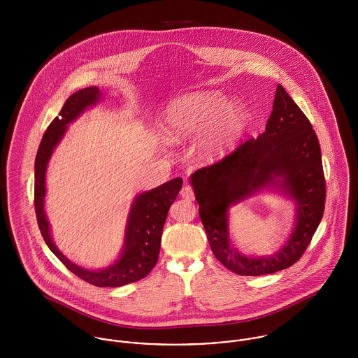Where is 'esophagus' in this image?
Masks as SVG:
<instances>
[{"mask_svg":"<svg viewBox=\"0 0 358 358\" xmlns=\"http://www.w3.org/2000/svg\"><path fill=\"white\" fill-rule=\"evenodd\" d=\"M180 196H182L183 199L189 200V201L194 200V192H193V189H192L189 185H186V186H183V187H182V190H180Z\"/></svg>","mask_w":358,"mask_h":358,"instance_id":"obj_1","label":"esophagus"}]
</instances>
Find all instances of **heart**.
Listing matches in <instances>:
<instances>
[{"label": "heart", "mask_w": 358, "mask_h": 358, "mask_svg": "<svg viewBox=\"0 0 358 358\" xmlns=\"http://www.w3.org/2000/svg\"><path fill=\"white\" fill-rule=\"evenodd\" d=\"M247 125L245 110L227 106L224 96L197 92L171 103L164 114L162 134L168 142L180 143L199 136L196 157L215 162L233 149Z\"/></svg>", "instance_id": "obj_1"}]
</instances>
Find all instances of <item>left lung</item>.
Instances as JSON below:
<instances>
[{"instance_id":"obj_1","label":"left lung","mask_w":358,"mask_h":358,"mask_svg":"<svg viewBox=\"0 0 358 358\" xmlns=\"http://www.w3.org/2000/svg\"><path fill=\"white\" fill-rule=\"evenodd\" d=\"M210 250L240 275H263L295 264L305 254L325 206V178L317 135L305 113L277 85L266 131L192 178ZM274 185L297 201V224L287 244L270 258H248L229 245L227 210L257 189Z\"/></svg>"}]
</instances>
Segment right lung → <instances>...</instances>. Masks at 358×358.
Instances as JSON below:
<instances>
[{
    "label": "right lung",
    "instance_id": "right-lung-1",
    "mask_svg": "<svg viewBox=\"0 0 358 358\" xmlns=\"http://www.w3.org/2000/svg\"><path fill=\"white\" fill-rule=\"evenodd\" d=\"M101 99L96 87H88L73 94L63 104L57 117L47 128L34 166V209L40 231L56 257L77 277L95 287H121L145 278L153 270L161 245V234L169 206L182 189V178H175L150 192L141 194L132 205L125 231V245L121 257L110 267L92 271L71 263L53 244L50 224L44 212L45 171L53 149L60 142L67 124L76 120L88 106Z\"/></svg>",
    "mask_w": 358,
    "mask_h": 358
}]
</instances>
